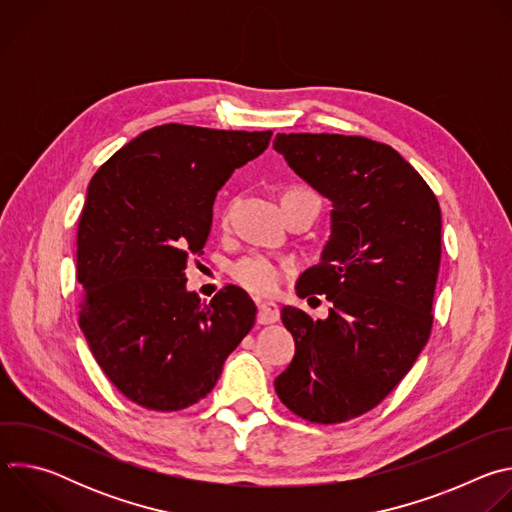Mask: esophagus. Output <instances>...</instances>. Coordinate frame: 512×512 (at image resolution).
Returning a JSON list of instances; mask_svg holds the SVG:
<instances>
[{
    "mask_svg": "<svg viewBox=\"0 0 512 512\" xmlns=\"http://www.w3.org/2000/svg\"><path fill=\"white\" fill-rule=\"evenodd\" d=\"M279 306L275 302H263L259 304V312H257V322L259 324H273L279 320Z\"/></svg>",
    "mask_w": 512,
    "mask_h": 512,
    "instance_id": "34e87169",
    "label": "esophagus"
}]
</instances>
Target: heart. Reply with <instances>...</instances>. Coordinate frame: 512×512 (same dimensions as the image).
<instances>
[{
  "label": "heart",
  "instance_id": "1",
  "mask_svg": "<svg viewBox=\"0 0 512 512\" xmlns=\"http://www.w3.org/2000/svg\"><path fill=\"white\" fill-rule=\"evenodd\" d=\"M233 279L257 296H271L287 275V267L267 255H249L233 263Z\"/></svg>",
  "mask_w": 512,
  "mask_h": 512
}]
</instances>
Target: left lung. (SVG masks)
I'll use <instances>...</instances> for the list:
<instances>
[{
  "mask_svg": "<svg viewBox=\"0 0 512 512\" xmlns=\"http://www.w3.org/2000/svg\"><path fill=\"white\" fill-rule=\"evenodd\" d=\"M273 150L332 202L320 263L296 285L332 302L326 320L285 306L294 360L275 379L281 403L314 423L377 407L409 373L431 332L442 210L391 145L338 133H277Z\"/></svg>",
  "mask_w": 512,
  "mask_h": 512,
  "instance_id": "1",
  "label": "left lung"
}]
</instances>
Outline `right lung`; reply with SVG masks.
I'll return each mask as SVG.
<instances>
[{
	"label": "right lung",
	"instance_id": "add662e5",
	"mask_svg": "<svg viewBox=\"0 0 512 512\" xmlns=\"http://www.w3.org/2000/svg\"><path fill=\"white\" fill-rule=\"evenodd\" d=\"M271 135L158 125L123 145L87 188L79 324L103 373L141 407L198 403L255 324L257 308L237 285L200 302L186 289V261L204 253L216 192Z\"/></svg>",
	"mask_w": 512,
	"mask_h": 512
}]
</instances>
